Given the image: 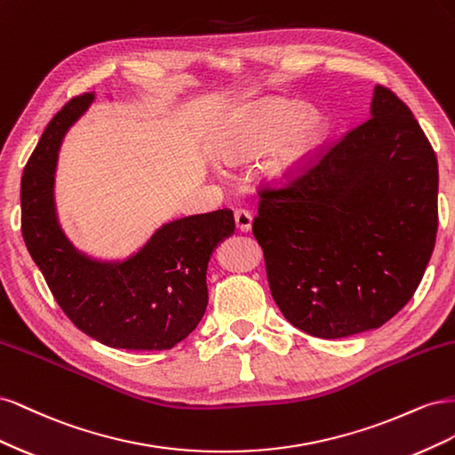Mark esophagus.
<instances>
[{"label":"esophagus","instance_id":"1","mask_svg":"<svg viewBox=\"0 0 455 455\" xmlns=\"http://www.w3.org/2000/svg\"><path fill=\"white\" fill-rule=\"evenodd\" d=\"M233 216H235V226H237L239 231H243V233L251 231V228H252V214L249 211L237 209Z\"/></svg>","mask_w":455,"mask_h":455}]
</instances>
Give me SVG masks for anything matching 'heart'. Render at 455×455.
Segmentation results:
<instances>
[{
  "instance_id": "1",
  "label": "heart",
  "mask_w": 455,
  "mask_h": 455,
  "mask_svg": "<svg viewBox=\"0 0 455 455\" xmlns=\"http://www.w3.org/2000/svg\"><path fill=\"white\" fill-rule=\"evenodd\" d=\"M328 123L294 100H264L233 112L220 127L216 156L237 164L261 157L259 174L271 186L294 184L326 140Z\"/></svg>"
}]
</instances>
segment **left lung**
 Instances as JSON below:
<instances>
[{
	"mask_svg": "<svg viewBox=\"0 0 455 455\" xmlns=\"http://www.w3.org/2000/svg\"><path fill=\"white\" fill-rule=\"evenodd\" d=\"M252 233L288 323L334 339L379 328L419 286L438 228V163L383 85L371 117L321 148L294 184L258 191Z\"/></svg>",
	"mask_w": 455,
	"mask_h": 455,
	"instance_id": "1",
	"label": "left lung"
}]
</instances>
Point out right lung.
Here are the masks:
<instances>
[{"label": "right lung", "instance_id": "1", "mask_svg": "<svg viewBox=\"0 0 455 455\" xmlns=\"http://www.w3.org/2000/svg\"><path fill=\"white\" fill-rule=\"evenodd\" d=\"M92 99L85 92L64 104L26 163L22 237L57 304L81 332L116 349H171L203 319L206 266L235 220L229 209L174 220L125 261H96L77 252L59 226L52 184L64 134Z\"/></svg>", "mask_w": 455, "mask_h": 455}]
</instances>
